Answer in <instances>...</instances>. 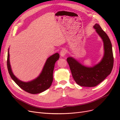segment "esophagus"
Instances as JSON below:
<instances>
[{
    "instance_id": "obj_1",
    "label": "esophagus",
    "mask_w": 120,
    "mask_h": 120,
    "mask_svg": "<svg viewBox=\"0 0 120 120\" xmlns=\"http://www.w3.org/2000/svg\"><path fill=\"white\" fill-rule=\"evenodd\" d=\"M67 53V50L66 49H62L60 52V55L62 57H64Z\"/></svg>"
}]
</instances>
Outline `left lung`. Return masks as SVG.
<instances>
[{
	"mask_svg": "<svg viewBox=\"0 0 120 120\" xmlns=\"http://www.w3.org/2000/svg\"><path fill=\"white\" fill-rule=\"evenodd\" d=\"M93 28L104 42L105 53L101 61L93 67L89 68L81 64L71 57L67 59L74 81L82 86H97L110 74L113 67L112 44L109 36L99 24H95Z\"/></svg>",
	"mask_w": 120,
	"mask_h": 120,
	"instance_id": "1",
	"label": "left lung"
}]
</instances>
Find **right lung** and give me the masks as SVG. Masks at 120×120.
Segmentation results:
<instances>
[{"mask_svg": "<svg viewBox=\"0 0 120 120\" xmlns=\"http://www.w3.org/2000/svg\"><path fill=\"white\" fill-rule=\"evenodd\" d=\"M59 58V54L58 53L50 56L47 59L43 70L38 77L29 82H24L18 79L11 71L8 50L7 62L8 70L12 80L23 90L31 94L40 93L48 89L51 86L53 81V71L54 65Z\"/></svg>", "mask_w": 120, "mask_h": 120, "instance_id": "obj_1", "label": "right lung"}]
</instances>
